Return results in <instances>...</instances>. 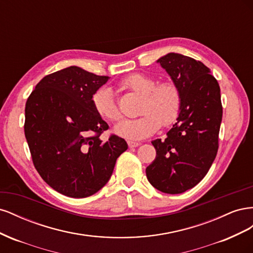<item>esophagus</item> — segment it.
Wrapping results in <instances>:
<instances>
[{
	"label": "esophagus",
	"mask_w": 253,
	"mask_h": 253,
	"mask_svg": "<svg viewBox=\"0 0 253 253\" xmlns=\"http://www.w3.org/2000/svg\"><path fill=\"white\" fill-rule=\"evenodd\" d=\"M127 145L129 148H136L139 145V142H136V141H132V140H127Z\"/></svg>",
	"instance_id": "obj_1"
}]
</instances>
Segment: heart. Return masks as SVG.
Returning <instances> with one entry per match:
<instances>
[{"mask_svg": "<svg viewBox=\"0 0 253 253\" xmlns=\"http://www.w3.org/2000/svg\"><path fill=\"white\" fill-rule=\"evenodd\" d=\"M121 89L141 96L139 114L136 119H124L114 126V132L128 140H141L154 134L162 126H170L177 119L181 109V91L173 81L156 84V81L143 74H132L119 83ZM95 112L108 121H116L120 113L112 91L99 88L93 95Z\"/></svg>", "mask_w": 253, "mask_h": 253, "instance_id": "b5f03b06", "label": "heart"}]
</instances>
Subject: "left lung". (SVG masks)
Segmentation results:
<instances>
[{
    "mask_svg": "<svg viewBox=\"0 0 253 253\" xmlns=\"http://www.w3.org/2000/svg\"><path fill=\"white\" fill-rule=\"evenodd\" d=\"M181 91V109L165 139L152 141L156 158L145 169L157 190L178 194L208 173L218 149L223 108L216 79L201 61L169 52L157 60Z\"/></svg>",
    "mask_w": 253,
    "mask_h": 253,
    "instance_id": "left-lung-1",
    "label": "left lung"
}]
</instances>
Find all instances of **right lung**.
<instances>
[{"label": "right lung", "instance_id": "1", "mask_svg": "<svg viewBox=\"0 0 253 253\" xmlns=\"http://www.w3.org/2000/svg\"><path fill=\"white\" fill-rule=\"evenodd\" d=\"M109 79L70 66L45 76L27 99L24 132L35 168L65 196L98 192L127 149L116 135L100 139L109 126L95 112L91 98Z\"/></svg>", "mask_w": 253, "mask_h": 253}]
</instances>
